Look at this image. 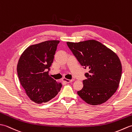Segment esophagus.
Returning a JSON list of instances; mask_svg holds the SVG:
<instances>
[{
    "instance_id": "esophagus-1",
    "label": "esophagus",
    "mask_w": 132,
    "mask_h": 132,
    "mask_svg": "<svg viewBox=\"0 0 132 132\" xmlns=\"http://www.w3.org/2000/svg\"><path fill=\"white\" fill-rule=\"evenodd\" d=\"M63 81L64 82H66L67 83H70L74 81V79H66V78H63Z\"/></svg>"
}]
</instances>
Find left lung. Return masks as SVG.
Wrapping results in <instances>:
<instances>
[{
	"instance_id": "obj_1",
	"label": "left lung",
	"mask_w": 132,
	"mask_h": 132,
	"mask_svg": "<svg viewBox=\"0 0 132 132\" xmlns=\"http://www.w3.org/2000/svg\"><path fill=\"white\" fill-rule=\"evenodd\" d=\"M67 44L81 65L89 70L78 95L92 105L106 102L117 91L121 79L122 66L118 56L95 40Z\"/></svg>"
}]
</instances>
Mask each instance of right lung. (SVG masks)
<instances>
[{
    "mask_svg": "<svg viewBox=\"0 0 132 132\" xmlns=\"http://www.w3.org/2000/svg\"><path fill=\"white\" fill-rule=\"evenodd\" d=\"M60 42L49 40L32 45L24 50L19 60L17 72L20 82L27 96L37 104L52 99L62 86L49 74Z\"/></svg>",
    "mask_w": 132,
    "mask_h": 132,
    "instance_id": "right-lung-1",
    "label": "right lung"
}]
</instances>
